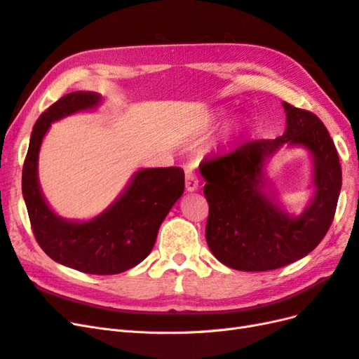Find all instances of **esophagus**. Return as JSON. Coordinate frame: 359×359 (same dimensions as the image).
<instances>
[{"mask_svg":"<svg viewBox=\"0 0 359 359\" xmlns=\"http://www.w3.org/2000/svg\"><path fill=\"white\" fill-rule=\"evenodd\" d=\"M199 187V180L191 170H186V190L196 191Z\"/></svg>","mask_w":359,"mask_h":359,"instance_id":"esophagus-1","label":"esophagus"}]
</instances>
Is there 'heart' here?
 <instances>
[{
    "mask_svg": "<svg viewBox=\"0 0 359 359\" xmlns=\"http://www.w3.org/2000/svg\"><path fill=\"white\" fill-rule=\"evenodd\" d=\"M233 130H235L236 135H241V133H243V127H241V126H236Z\"/></svg>",
    "mask_w": 359,
    "mask_h": 359,
    "instance_id": "1",
    "label": "heart"
}]
</instances>
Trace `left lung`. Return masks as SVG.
<instances>
[{
    "label": "left lung",
    "mask_w": 359,
    "mask_h": 359,
    "mask_svg": "<svg viewBox=\"0 0 359 359\" xmlns=\"http://www.w3.org/2000/svg\"><path fill=\"white\" fill-rule=\"evenodd\" d=\"M285 133L253 140L201 163L210 205L205 236L212 255L238 271H271L307 256L332 223L341 190V168L327 127L309 112L283 102ZM283 144L302 147L313 165V196L299 216L276 201L264 175L267 160Z\"/></svg>",
    "instance_id": "8db88e82"
}]
</instances>
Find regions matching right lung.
Returning <instances> with one entry per match:
<instances>
[{
  "instance_id": "1",
  "label": "right lung",
  "mask_w": 359,
  "mask_h": 359,
  "mask_svg": "<svg viewBox=\"0 0 359 359\" xmlns=\"http://www.w3.org/2000/svg\"><path fill=\"white\" fill-rule=\"evenodd\" d=\"M102 95L66 94L43 112L32 127L22 169V194L39 245L55 262L81 273L112 276L136 266L153 250L160 224L184 193L181 168H148L133 173L127 187L90 220H67L53 211L39 182V153L50 124L93 111Z\"/></svg>"
}]
</instances>
